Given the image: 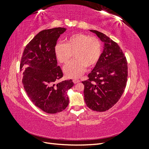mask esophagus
Returning <instances> with one entry per match:
<instances>
[{
	"label": "esophagus",
	"mask_w": 149,
	"mask_h": 149,
	"mask_svg": "<svg viewBox=\"0 0 149 149\" xmlns=\"http://www.w3.org/2000/svg\"><path fill=\"white\" fill-rule=\"evenodd\" d=\"M73 82L74 84H76V83H78L80 82V80H79V79H74L73 80Z\"/></svg>",
	"instance_id": "obj_1"
}]
</instances>
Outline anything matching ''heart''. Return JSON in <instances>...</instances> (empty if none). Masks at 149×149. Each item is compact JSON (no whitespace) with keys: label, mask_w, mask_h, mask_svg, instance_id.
I'll use <instances>...</instances> for the list:
<instances>
[{"label":"heart","mask_w":149,"mask_h":149,"mask_svg":"<svg viewBox=\"0 0 149 149\" xmlns=\"http://www.w3.org/2000/svg\"><path fill=\"white\" fill-rule=\"evenodd\" d=\"M57 60L66 64L70 58H75L63 68L65 76L68 78H78L84 73L86 66L91 68L100 60L102 54V45L96 37L76 33L68 37L65 43H57L55 47Z\"/></svg>","instance_id":"b5f03b06"}]
</instances>
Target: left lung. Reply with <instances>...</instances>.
Listing matches in <instances>:
<instances>
[{
    "label": "left lung",
    "instance_id": "8db88e82",
    "mask_svg": "<svg viewBox=\"0 0 149 149\" xmlns=\"http://www.w3.org/2000/svg\"><path fill=\"white\" fill-rule=\"evenodd\" d=\"M90 31L104 43V49L88 79L82 81L84 101L89 109L104 112L123 95L127 81V62L118 43L100 31Z\"/></svg>",
    "mask_w": 149,
    "mask_h": 149
}]
</instances>
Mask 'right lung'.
Segmentation results:
<instances>
[{
	"label": "right lung",
	"mask_w": 149,
	"mask_h": 149,
	"mask_svg": "<svg viewBox=\"0 0 149 149\" xmlns=\"http://www.w3.org/2000/svg\"><path fill=\"white\" fill-rule=\"evenodd\" d=\"M66 30L58 27L40 31L25 47L21 58L25 91L36 106L48 114L66 109L69 104L67 91L74 85L71 79L55 83L63 72L57 66L55 47Z\"/></svg>",
	"instance_id": "add662e5"
}]
</instances>
